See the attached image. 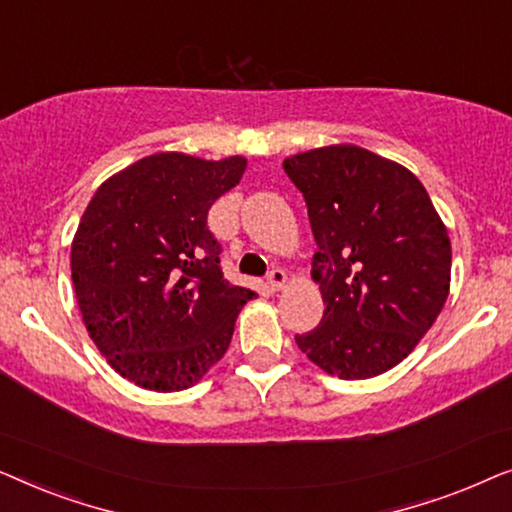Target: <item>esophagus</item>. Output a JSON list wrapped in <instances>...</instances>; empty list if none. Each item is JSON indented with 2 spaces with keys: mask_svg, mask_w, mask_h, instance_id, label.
<instances>
[{
  "mask_svg": "<svg viewBox=\"0 0 512 512\" xmlns=\"http://www.w3.org/2000/svg\"><path fill=\"white\" fill-rule=\"evenodd\" d=\"M268 284H270L272 291L284 289V284H286V272H284L282 268H272V270L268 272Z\"/></svg>",
  "mask_w": 512,
  "mask_h": 512,
  "instance_id": "esophagus-1",
  "label": "esophagus"
}]
</instances>
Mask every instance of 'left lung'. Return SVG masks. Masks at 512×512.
Returning <instances> with one entry per match:
<instances>
[{
    "label": "left lung",
    "instance_id": "1",
    "mask_svg": "<svg viewBox=\"0 0 512 512\" xmlns=\"http://www.w3.org/2000/svg\"><path fill=\"white\" fill-rule=\"evenodd\" d=\"M317 242L312 279L326 310L296 335L307 359L340 380H368L408 356L450 293L445 223L415 174L354 144L284 160Z\"/></svg>",
    "mask_w": 512,
    "mask_h": 512
}]
</instances>
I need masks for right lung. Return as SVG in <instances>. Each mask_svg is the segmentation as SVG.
I'll return each mask as SVG.
<instances>
[{"mask_svg":"<svg viewBox=\"0 0 512 512\" xmlns=\"http://www.w3.org/2000/svg\"><path fill=\"white\" fill-rule=\"evenodd\" d=\"M247 158L153 153L97 188L72 242V282L109 366L151 391L193 387L221 356L256 293L221 272L207 212Z\"/></svg>","mask_w":512,"mask_h":512,"instance_id":"add662e5","label":"right lung"}]
</instances>
